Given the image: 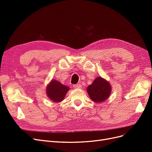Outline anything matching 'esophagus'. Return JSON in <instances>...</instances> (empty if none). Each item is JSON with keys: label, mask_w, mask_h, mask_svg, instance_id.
Segmentation results:
<instances>
[{"label": "esophagus", "mask_w": 152, "mask_h": 152, "mask_svg": "<svg viewBox=\"0 0 152 152\" xmlns=\"http://www.w3.org/2000/svg\"><path fill=\"white\" fill-rule=\"evenodd\" d=\"M73 87H74L75 89H80L82 87L81 84H76V85H73Z\"/></svg>", "instance_id": "esophagus-1"}]
</instances>
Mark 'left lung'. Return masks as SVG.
<instances>
[{
    "instance_id": "1",
    "label": "left lung",
    "mask_w": 152,
    "mask_h": 152,
    "mask_svg": "<svg viewBox=\"0 0 152 152\" xmlns=\"http://www.w3.org/2000/svg\"><path fill=\"white\" fill-rule=\"evenodd\" d=\"M87 93L94 102L99 103L107 99L111 93V86L109 82L102 77H96L93 83L87 87Z\"/></svg>"
}]
</instances>
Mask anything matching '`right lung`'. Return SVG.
Segmentation results:
<instances>
[{"label": "right lung", "instance_id": "right-lung-1", "mask_svg": "<svg viewBox=\"0 0 152 152\" xmlns=\"http://www.w3.org/2000/svg\"><path fill=\"white\" fill-rule=\"evenodd\" d=\"M46 93L50 99L54 102H60L68 91V87L62 85L57 80H53L47 87Z\"/></svg>", "mask_w": 152, "mask_h": 152}]
</instances>
